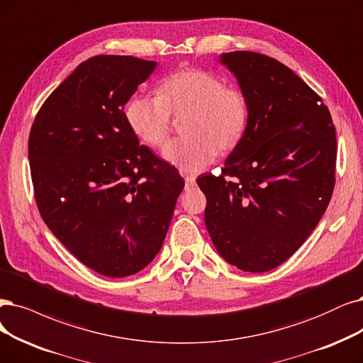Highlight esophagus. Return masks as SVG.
<instances>
[{"label":"esophagus","mask_w":363,"mask_h":363,"mask_svg":"<svg viewBox=\"0 0 363 363\" xmlns=\"http://www.w3.org/2000/svg\"><path fill=\"white\" fill-rule=\"evenodd\" d=\"M194 185H196V179L193 177H186L185 178V190L194 189Z\"/></svg>","instance_id":"1"}]
</instances>
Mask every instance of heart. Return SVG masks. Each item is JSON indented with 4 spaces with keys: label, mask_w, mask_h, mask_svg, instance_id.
<instances>
[{
    "label": "heart",
    "mask_w": 363,
    "mask_h": 363,
    "mask_svg": "<svg viewBox=\"0 0 363 363\" xmlns=\"http://www.w3.org/2000/svg\"><path fill=\"white\" fill-rule=\"evenodd\" d=\"M170 112H189L186 138L169 142L163 157L182 173L203 172L220 154L242 140L250 118L248 101L239 89L202 69H182L160 84L158 96L138 94L125 107L127 123L136 136L152 147L163 145L170 133Z\"/></svg>",
    "instance_id": "obj_1"
}]
</instances>
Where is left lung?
<instances>
[{
	"label": "left lung",
	"instance_id": "1",
	"mask_svg": "<svg viewBox=\"0 0 363 363\" xmlns=\"http://www.w3.org/2000/svg\"><path fill=\"white\" fill-rule=\"evenodd\" d=\"M218 61L235 74L250 118L218 177L197 178L206 229L225 262L266 272L299 250L330 202L335 127L321 99L279 61L248 50Z\"/></svg>",
	"mask_w": 363,
	"mask_h": 363
}]
</instances>
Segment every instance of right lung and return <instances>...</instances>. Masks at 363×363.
I'll return each instance as SVG.
<instances>
[{"mask_svg":"<svg viewBox=\"0 0 363 363\" xmlns=\"http://www.w3.org/2000/svg\"><path fill=\"white\" fill-rule=\"evenodd\" d=\"M157 61L97 55L53 91L30 133L35 202L50 232L89 269L123 278L163 245L184 189L127 123L124 107Z\"/></svg>","mask_w":363,"mask_h":363,"instance_id":"obj_1","label":"right lung"}]
</instances>
